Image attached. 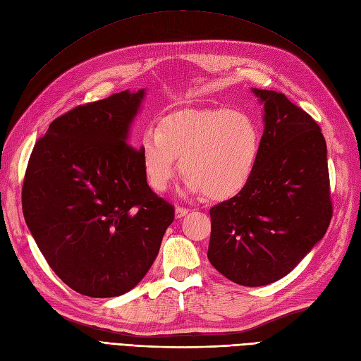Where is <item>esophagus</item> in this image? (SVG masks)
<instances>
[{"instance_id":"esophagus-1","label":"esophagus","mask_w":361,"mask_h":361,"mask_svg":"<svg viewBox=\"0 0 361 361\" xmlns=\"http://www.w3.org/2000/svg\"><path fill=\"white\" fill-rule=\"evenodd\" d=\"M190 212V209L188 207H185V206H178L176 207V218H182V216H185Z\"/></svg>"}]
</instances>
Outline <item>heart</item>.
<instances>
[{
  "label": "heart",
  "instance_id": "b5f03b06",
  "mask_svg": "<svg viewBox=\"0 0 361 361\" xmlns=\"http://www.w3.org/2000/svg\"><path fill=\"white\" fill-rule=\"evenodd\" d=\"M259 133L251 120L228 110H183L161 120L141 137V159L149 185L166 191L176 173L185 188L224 199L241 190L256 166Z\"/></svg>",
  "mask_w": 361,
  "mask_h": 361
}]
</instances>
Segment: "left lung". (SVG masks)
<instances>
[{"mask_svg": "<svg viewBox=\"0 0 361 361\" xmlns=\"http://www.w3.org/2000/svg\"><path fill=\"white\" fill-rule=\"evenodd\" d=\"M265 130L250 179L211 207L207 259L243 286L288 276L322 239L333 216L326 145L319 125L274 90H253Z\"/></svg>", "mask_w": 361, "mask_h": 361, "instance_id": "8db88e82", "label": "left lung"}]
</instances>
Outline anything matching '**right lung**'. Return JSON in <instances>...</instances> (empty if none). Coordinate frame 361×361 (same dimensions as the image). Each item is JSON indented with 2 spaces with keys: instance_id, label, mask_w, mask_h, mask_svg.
Masks as SVG:
<instances>
[{
  "instance_id": "add662e5",
  "label": "right lung",
  "mask_w": 361,
  "mask_h": 361,
  "mask_svg": "<svg viewBox=\"0 0 361 361\" xmlns=\"http://www.w3.org/2000/svg\"><path fill=\"white\" fill-rule=\"evenodd\" d=\"M145 90L61 114L28 159L23 211L48 265L75 292L118 297L146 276L174 220L128 143Z\"/></svg>"
}]
</instances>
